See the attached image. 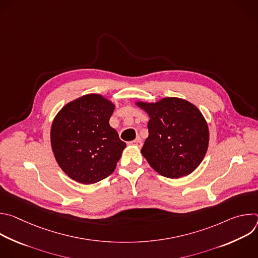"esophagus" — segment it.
I'll return each instance as SVG.
<instances>
[{
  "mask_svg": "<svg viewBox=\"0 0 258 258\" xmlns=\"http://www.w3.org/2000/svg\"><path fill=\"white\" fill-rule=\"evenodd\" d=\"M131 144H132V145H135V146H137V147H141V146H142V141H141L140 138H138V139L132 141Z\"/></svg>",
  "mask_w": 258,
  "mask_h": 258,
  "instance_id": "esophagus-1",
  "label": "esophagus"
}]
</instances>
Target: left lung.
<instances>
[{"mask_svg": "<svg viewBox=\"0 0 258 258\" xmlns=\"http://www.w3.org/2000/svg\"><path fill=\"white\" fill-rule=\"evenodd\" d=\"M149 114V137L141 150L158 173L169 178L185 176L203 160L209 141L207 123L196 106L179 98L157 103L139 102Z\"/></svg>", "mask_w": 258, "mask_h": 258, "instance_id": "8db88e82", "label": "left lung"}]
</instances>
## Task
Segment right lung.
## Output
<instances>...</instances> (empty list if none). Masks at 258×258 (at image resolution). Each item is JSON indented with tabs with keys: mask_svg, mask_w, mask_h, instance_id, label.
Segmentation results:
<instances>
[{
	"mask_svg": "<svg viewBox=\"0 0 258 258\" xmlns=\"http://www.w3.org/2000/svg\"><path fill=\"white\" fill-rule=\"evenodd\" d=\"M114 105L86 95L65 105L51 128V144L62 170L79 182L95 183L111 174L125 143L109 125Z\"/></svg>",
	"mask_w": 258,
	"mask_h": 258,
	"instance_id": "right-lung-1",
	"label": "right lung"
}]
</instances>
